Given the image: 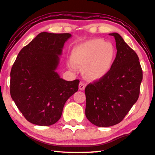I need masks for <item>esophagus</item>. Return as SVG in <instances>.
<instances>
[{"label": "esophagus", "instance_id": "obj_1", "mask_svg": "<svg viewBox=\"0 0 155 155\" xmlns=\"http://www.w3.org/2000/svg\"><path fill=\"white\" fill-rule=\"evenodd\" d=\"M85 88H86V85H85L84 83H80L78 84V88H79L80 91H84Z\"/></svg>", "mask_w": 155, "mask_h": 155}]
</instances>
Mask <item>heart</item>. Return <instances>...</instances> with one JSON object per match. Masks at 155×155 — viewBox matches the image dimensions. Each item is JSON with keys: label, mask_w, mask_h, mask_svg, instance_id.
Here are the masks:
<instances>
[{"label": "heart", "mask_w": 155, "mask_h": 155, "mask_svg": "<svg viewBox=\"0 0 155 155\" xmlns=\"http://www.w3.org/2000/svg\"><path fill=\"white\" fill-rule=\"evenodd\" d=\"M116 51L112 43L102 38H93L73 48L69 68H82L83 74L89 81H97L110 72L114 64Z\"/></svg>", "instance_id": "1"}]
</instances>
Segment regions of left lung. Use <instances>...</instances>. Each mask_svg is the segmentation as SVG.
Segmentation results:
<instances>
[{
	"instance_id": "left-lung-1",
	"label": "left lung",
	"mask_w": 155,
	"mask_h": 155,
	"mask_svg": "<svg viewBox=\"0 0 155 155\" xmlns=\"http://www.w3.org/2000/svg\"><path fill=\"white\" fill-rule=\"evenodd\" d=\"M117 55L107 74L85 88L86 116L94 125L109 127L121 122L138 99L143 80L139 58L117 33Z\"/></svg>"
}]
</instances>
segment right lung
Returning <instances> with one entry per match:
<instances>
[{
    "mask_svg": "<svg viewBox=\"0 0 155 155\" xmlns=\"http://www.w3.org/2000/svg\"><path fill=\"white\" fill-rule=\"evenodd\" d=\"M70 34L41 32L19 52L10 72V95L26 119L51 126L60 119L65 102L79 81L64 80L57 72Z\"/></svg>",
    "mask_w": 155,
    "mask_h": 155,
    "instance_id": "right-lung-1",
    "label": "right lung"
}]
</instances>
